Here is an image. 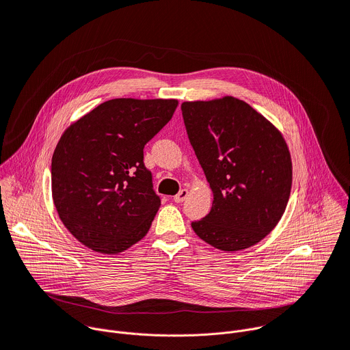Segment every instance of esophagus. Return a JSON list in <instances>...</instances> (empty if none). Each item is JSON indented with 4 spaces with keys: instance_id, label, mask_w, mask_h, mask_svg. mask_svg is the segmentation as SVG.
Listing matches in <instances>:
<instances>
[{
    "instance_id": "34e87169",
    "label": "esophagus",
    "mask_w": 350,
    "mask_h": 350,
    "mask_svg": "<svg viewBox=\"0 0 350 350\" xmlns=\"http://www.w3.org/2000/svg\"><path fill=\"white\" fill-rule=\"evenodd\" d=\"M188 195H189V191H188L187 188H183V189H181V191L174 196V202H177V204L184 202Z\"/></svg>"
}]
</instances>
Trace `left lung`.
<instances>
[{
    "mask_svg": "<svg viewBox=\"0 0 350 350\" xmlns=\"http://www.w3.org/2000/svg\"><path fill=\"white\" fill-rule=\"evenodd\" d=\"M195 155L213 192L195 234L224 252L260 242L281 220L292 185V161L281 131L245 101L223 96L181 104Z\"/></svg>",
    "mask_w": 350,
    "mask_h": 350,
    "instance_id": "left-lung-1",
    "label": "left lung"
}]
</instances>
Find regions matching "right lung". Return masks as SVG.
<instances>
[{
	"mask_svg": "<svg viewBox=\"0 0 350 350\" xmlns=\"http://www.w3.org/2000/svg\"><path fill=\"white\" fill-rule=\"evenodd\" d=\"M177 99H109L72 123L51 163L53 199L70 234L95 252L141 241L161 208L144 146L172 119Z\"/></svg>",
	"mask_w": 350,
	"mask_h": 350,
	"instance_id": "obj_1",
	"label": "right lung"
}]
</instances>
